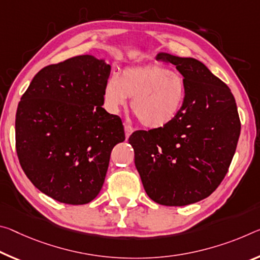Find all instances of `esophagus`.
<instances>
[{
  "label": "esophagus",
  "mask_w": 260,
  "mask_h": 260,
  "mask_svg": "<svg viewBox=\"0 0 260 260\" xmlns=\"http://www.w3.org/2000/svg\"><path fill=\"white\" fill-rule=\"evenodd\" d=\"M123 128H125V133H126V137H127V138H128L129 135L134 132L133 127H132V126L129 125V123H127V122L125 123V125H123Z\"/></svg>",
  "instance_id": "esophagus-1"
}]
</instances>
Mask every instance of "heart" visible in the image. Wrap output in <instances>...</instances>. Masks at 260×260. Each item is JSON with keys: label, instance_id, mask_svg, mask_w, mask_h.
Instances as JSON below:
<instances>
[{"label": "heart", "instance_id": "obj_1", "mask_svg": "<svg viewBox=\"0 0 260 260\" xmlns=\"http://www.w3.org/2000/svg\"><path fill=\"white\" fill-rule=\"evenodd\" d=\"M148 128H160L178 115L186 100V83L177 72L159 64L129 67L111 77L104 88V101L112 112L126 105Z\"/></svg>", "mask_w": 260, "mask_h": 260}]
</instances>
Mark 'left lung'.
<instances>
[{
	"mask_svg": "<svg viewBox=\"0 0 260 260\" xmlns=\"http://www.w3.org/2000/svg\"><path fill=\"white\" fill-rule=\"evenodd\" d=\"M186 83V100L169 125L135 131L128 141L148 197L164 206H186L205 199L223 180L241 133L230 89L193 57L158 53Z\"/></svg>",
	"mask_w": 260,
	"mask_h": 260,
	"instance_id": "left-lung-1",
	"label": "left lung"
}]
</instances>
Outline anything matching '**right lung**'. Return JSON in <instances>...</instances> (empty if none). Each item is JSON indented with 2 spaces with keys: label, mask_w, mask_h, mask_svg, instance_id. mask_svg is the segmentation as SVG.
Segmentation results:
<instances>
[{
  "label": "right lung",
  "mask_w": 260,
  "mask_h": 260,
  "mask_svg": "<svg viewBox=\"0 0 260 260\" xmlns=\"http://www.w3.org/2000/svg\"><path fill=\"white\" fill-rule=\"evenodd\" d=\"M110 64L78 55L37 73L16 113V151L45 194L84 205L102 189L113 147L125 140L120 117L102 108Z\"/></svg>",
  "instance_id": "add662e5"
}]
</instances>
